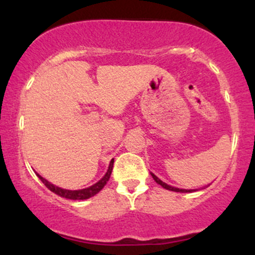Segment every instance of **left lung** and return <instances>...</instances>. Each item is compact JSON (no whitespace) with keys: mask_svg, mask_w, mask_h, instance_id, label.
Segmentation results:
<instances>
[{"mask_svg":"<svg viewBox=\"0 0 255 255\" xmlns=\"http://www.w3.org/2000/svg\"><path fill=\"white\" fill-rule=\"evenodd\" d=\"M151 175H152V177H153V180L156 181V182H157L158 184H160V186H162L163 188L168 189V191H172V192H180V193H187V192H192V191H188V189H180V188H175V187H171V186H169V184H166V183L163 182V181H160L159 178H158V177H157L156 175H154V174H152V172H151Z\"/></svg>","mask_w":255,"mask_h":255,"instance_id":"8db88e82","label":"left lung"}]
</instances>
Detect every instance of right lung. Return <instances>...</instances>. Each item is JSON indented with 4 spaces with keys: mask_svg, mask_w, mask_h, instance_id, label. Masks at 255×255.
Returning a JSON list of instances; mask_svg holds the SVG:
<instances>
[{
    "mask_svg": "<svg viewBox=\"0 0 255 255\" xmlns=\"http://www.w3.org/2000/svg\"><path fill=\"white\" fill-rule=\"evenodd\" d=\"M113 165H114V159H111L109 169H108L107 174L104 175V177L102 178V180H99L97 183H95L93 186L89 187V188L79 189V191H69V189L60 188V187H56V186H54L52 183L48 182V181H46L45 178H43L40 175L37 174V176L39 177V180L42 181V182L45 184V186L48 187L51 192H54L55 194L60 195V197L66 198V199H72V200H85V199H89L91 197H93V195H96L99 191H102V189H103V187L107 184V182L109 181V178H110L111 171H113Z\"/></svg>",
    "mask_w": 255,
    "mask_h": 255,
    "instance_id": "right-lung-1",
    "label": "right lung"
}]
</instances>
